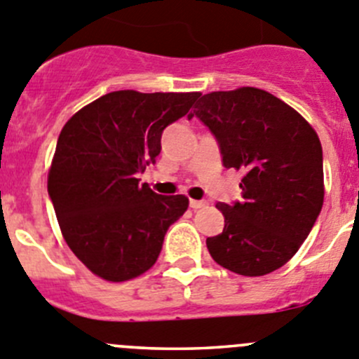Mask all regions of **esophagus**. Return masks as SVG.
I'll return each mask as SVG.
<instances>
[{
  "label": "esophagus",
  "instance_id": "obj_1",
  "mask_svg": "<svg viewBox=\"0 0 359 359\" xmlns=\"http://www.w3.org/2000/svg\"><path fill=\"white\" fill-rule=\"evenodd\" d=\"M204 206H206V201H190V208H192V210H201V208Z\"/></svg>",
  "mask_w": 359,
  "mask_h": 359
}]
</instances>
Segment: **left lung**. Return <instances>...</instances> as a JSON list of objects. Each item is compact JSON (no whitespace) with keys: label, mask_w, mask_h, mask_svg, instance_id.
Wrapping results in <instances>:
<instances>
[{"label":"left lung","mask_w":359,"mask_h":359,"mask_svg":"<svg viewBox=\"0 0 359 359\" xmlns=\"http://www.w3.org/2000/svg\"><path fill=\"white\" fill-rule=\"evenodd\" d=\"M192 116L217 139L225 169L245 174L241 201L217 204L225 225L206 240L211 257L245 276L282 268L323 208V148L316 130L285 102L257 88L203 95Z\"/></svg>","instance_id":"1"}]
</instances>
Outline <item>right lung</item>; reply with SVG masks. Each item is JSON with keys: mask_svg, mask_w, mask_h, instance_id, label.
I'll list each match as a JSON object with an SVG mask.
<instances>
[{"mask_svg": "<svg viewBox=\"0 0 359 359\" xmlns=\"http://www.w3.org/2000/svg\"><path fill=\"white\" fill-rule=\"evenodd\" d=\"M199 93L112 91L75 112L57 137L47 190L70 250L90 271L125 282L158 259L185 196H160L139 174L160 155L162 132Z\"/></svg>", "mask_w": 359, "mask_h": 359, "instance_id": "right-lung-1", "label": "right lung"}]
</instances>
